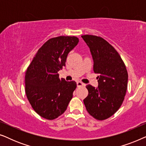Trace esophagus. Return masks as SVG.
Segmentation results:
<instances>
[{
	"mask_svg": "<svg viewBox=\"0 0 146 146\" xmlns=\"http://www.w3.org/2000/svg\"><path fill=\"white\" fill-rule=\"evenodd\" d=\"M76 84H77V86H78V87H81V86H85V84H84V83H82V82H80V81H78V82H77Z\"/></svg>",
	"mask_w": 146,
	"mask_h": 146,
	"instance_id": "1",
	"label": "esophagus"
}]
</instances>
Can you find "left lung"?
<instances>
[{
  "instance_id": "8db88e82",
  "label": "left lung",
  "mask_w": 146,
  "mask_h": 146,
  "mask_svg": "<svg viewBox=\"0 0 146 146\" xmlns=\"http://www.w3.org/2000/svg\"><path fill=\"white\" fill-rule=\"evenodd\" d=\"M82 38L90 50L94 71L98 74V86H86L88 95L84 103L92 116L103 120L114 114L123 103L128 74L118 52L106 40L88 35Z\"/></svg>"
}]
</instances>
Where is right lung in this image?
Returning a JSON list of instances; mask_svg holds the SVG:
<instances>
[{
    "mask_svg": "<svg viewBox=\"0 0 146 146\" xmlns=\"http://www.w3.org/2000/svg\"><path fill=\"white\" fill-rule=\"evenodd\" d=\"M76 36H58L44 44L25 73V92L36 112L47 119L62 114L76 88L74 81L59 78L68 53L78 44Z\"/></svg>",
    "mask_w": 146,
    "mask_h": 146,
    "instance_id": "add662e5",
    "label": "right lung"
}]
</instances>
